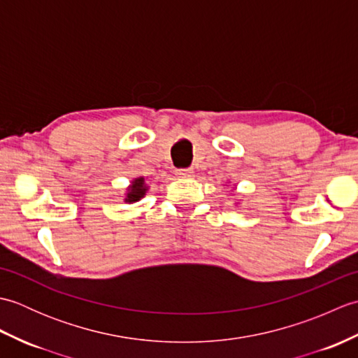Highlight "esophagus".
<instances>
[{"label": "esophagus", "instance_id": "1", "mask_svg": "<svg viewBox=\"0 0 358 358\" xmlns=\"http://www.w3.org/2000/svg\"><path fill=\"white\" fill-rule=\"evenodd\" d=\"M178 175V177H194V171L192 169H178L177 172H175Z\"/></svg>", "mask_w": 358, "mask_h": 358}]
</instances>
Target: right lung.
<instances>
[{
    "label": "right lung",
    "instance_id": "add662e5",
    "mask_svg": "<svg viewBox=\"0 0 358 358\" xmlns=\"http://www.w3.org/2000/svg\"><path fill=\"white\" fill-rule=\"evenodd\" d=\"M146 191H148V186H146V183H144V178L143 177L136 178L132 181V186H129L124 201H127V203L138 201L143 199L144 195H146Z\"/></svg>",
    "mask_w": 358,
    "mask_h": 358
}]
</instances>
